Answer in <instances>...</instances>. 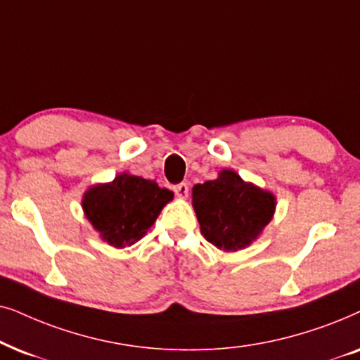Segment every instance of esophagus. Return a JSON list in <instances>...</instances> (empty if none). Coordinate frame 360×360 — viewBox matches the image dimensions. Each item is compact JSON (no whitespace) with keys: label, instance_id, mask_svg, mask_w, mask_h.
Returning <instances> with one entry per match:
<instances>
[{"label":"esophagus","instance_id":"34e87169","mask_svg":"<svg viewBox=\"0 0 360 360\" xmlns=\"http://www.w3.org/2000/svg\"><path fill=\"white\" fill-rule=\"evenodd\" d=\"M172 191H174V194L179 195V198H188L189 186H188V183H179V184H176L174 188H172Z\"/></svg>","mask_w":360,"mask_h":360}]
</instances>
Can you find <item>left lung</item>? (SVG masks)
Segmentation results:
<instances>
[{
  "label": "left lung",
  "instance_id": "1",
  "mask_svg": "<svg viewBox=\"0 0 360 360\" xmlns=\"http://www.w3.org/2000/svg\"><path fill=\"white\" fill-rule=\"evenodd\" d=\"M193 205L205 240L220 250L245 248L275 212V198L224 169L217 179L194 186Z\"/></svg>",
  "mask_w": 360,
  "mask_h": 360
}]
</instances>
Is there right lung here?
<instances>
[{
	"label": "right lung",
	"mask_w": 360,
	"mask_h": 360,
	"mask_svg": "<svg viewBox=\"0 0 360 360\" xmlns=\"http://www.w3.org/2000/svg\"><path fill=\"white\" fill-rule=\"evenodd\" d=\"M172 193L155 181L123 172L113 183L98 184L84 195L85 215L110 245L123 248L145 236Z\"/></svg>",
	"instance_id": "add662e5"
}]
</instances>
